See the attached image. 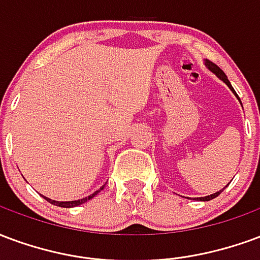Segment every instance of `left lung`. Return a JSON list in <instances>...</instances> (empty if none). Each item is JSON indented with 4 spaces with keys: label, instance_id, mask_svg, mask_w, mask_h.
I'll use <instances>...</instances> for the list:
<instances>
[{
    "label": "left lung",
    "instance_id": "obj_1",
    "mask_svg": "<svg viewBox=\"0 0 260 260\" xmlns=\"http://www.w3.org/2000/svg\"><path fill=\"white\" fill-rule=\"evenodd\" d=\"M205 65L208 66V68H209V70H212V72H213V73H215V75L217 76V77H219V79H220V80L224 81V83H226L227 86L230 87V90L233 91V92H234V94H236V95H237V92H236V91H234V88H233V87H231L230 81H229V79H227V76L224 75V72H223V70H221L220 68H219V66L215 65V63H213V62H210V60H205ZM237 98H238V100H240V96H238V95H237ZM221 191H223V190L217 191V192H215V194L208 195V197H204V198H200V200H201V201H210V200H213V198H216V197H217V195L220 194Z\"/></svg>",
    "mask_w": 260,
    "mask_h": 260
}]
</instances>
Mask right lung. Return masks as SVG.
<instances>
[{"mask_svg":"<svg viewBox=\"0 0 260 260\" xmlns=\"http://www.w3.org/2000/svg\"><path fill=\"white\" fill-rule=\"evenodd\" d=\"M104 187H105V185H102L101 188H100V190H98V191H95L94 194H91V195H88V197H86V198H81V200H77V201H68V202H59V201H52V200H50V198H47V197H44V198H45V200H47V201H48L50 204H52V205L60 206V208H73V206L81 205V204H84V202H87V201H88V200H91L92 197H95V195L98 194L100 191L104 190Z\"/></svg>","mask_w":260,"mask_h":260,"instance_id":"right-lung-1","label":"right lung"}]
</instances>
